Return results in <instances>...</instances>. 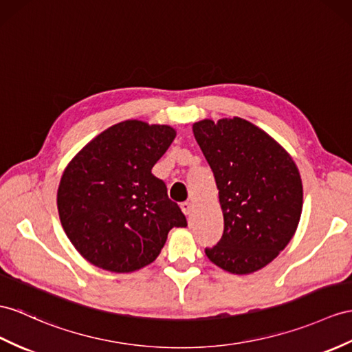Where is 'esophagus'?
Here are the masks:
<instances>
[{
	"label": "esophagus",
	"instance_id": "obj_1",
	"mask_svg": "<svg viewBox=\"0 0 352 352\" xmlns=\"http://www.w3.org/2000/svg\"><path fill=\"white\" fill-rule=\"evenodd\" d=\"M181 209H182L185 215H190V213L192 212V204L190 201H185V203L181 204Z\"/></svg>",
	"mask_w": 352,
	"mask_h": 352
}]
</instances>
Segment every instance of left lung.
Returning a JSON list of instances; mask_svg holds the SVG:
<instances>
[{
  "label": "left lung",
  "instance_id": "obj_1",
  "mask_svg": "<svg viewBox=\"0 0 352 352\" xmlns=\"http://www.w3.org/2000/svg\"><path fill=\"white\" fill-rule=\"evenodd\" d=\"M215 176L224 215L219 242L208 258L236 275L263 269L293 239L303 206V186L289 153L242 118L204 119L192 125Z\"/></svg>",
  "mask_w": 352,
  "mask_h": 352
}]
</instances>
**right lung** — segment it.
<instances>
[{"label": "right lung", "mask_w": 352, "mask_h": 352, "mask_svg": "<svg viewBox=\"0 0 352 352\" xmlns=\"http://www.w3.org/2000/svg\"><path fill=\"white\" fill-rule=\"evenodd\" d=\"M168 125L124 121L91 140L64 170L58 212L83 258L128 273L160 255L173 227H186L181 208L151 170L175 140Z\"/></svg>", "instance_id": "obj_1"}]
</instances>
